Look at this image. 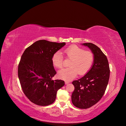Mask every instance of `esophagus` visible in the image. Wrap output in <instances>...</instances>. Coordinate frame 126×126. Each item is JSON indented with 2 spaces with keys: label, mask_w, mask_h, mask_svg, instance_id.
<instances>
[{
  "label": "esophagus",
  "mask_w": 126,
  "mask_h": 126,
  "mask_svg": "<svg viewBox=\"0 0 126 126\" xmlns=\"http://www.w3.org/2000/svg\"><path fill=\"white\" fill-rule=\"evenodd\" d=\"M65 84H66V85H67V84H69V82H67V81H65Z\"/></svg>",
  "instance_id": "esophagus-1"
}]
</instances>
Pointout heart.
Instances as JSON below:
<instances>
[{"label":"heart","mask_w":126,"mask_h":126,"mask_svg":"<svg viewBox=\"0 0 126 126\" xmlns=\"http://www.w3.org/2000/svg\"><path fill=\"white\" fill-rule=\"evenodd\" d=\"M70 59L69 67L62 69L58 72L59 77L66 81H70L75 78L78 73L80 75L85 74L93 63L94 56L89 50H85L79 46L73 45L65 49L62 52L57 51L52 55V64L57 68H61L63 63V57Z\"/></svg>","instance_id":"obj_1"}]
</instances>
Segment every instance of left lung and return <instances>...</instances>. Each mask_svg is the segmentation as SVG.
I'll return each instance as SVG.
<instances>
[{"instance_id": "left-lung-1", "label": "left lung", "mask_w": 126, "mask_h": 126, "mask_svg": "<svg viewBox=\"0 0 126 126\" xmlns=\"http://www.w3.org/2000/svg\"><path fill=\"white\" fill-rule=\"evenodd\" d=\"M93 53L94 60L91 67L84 76L72 82L75 90L71 101L76 107L87 109L100 101L107 88L110 69L107 57L101 49L91 43H82Z\"/></svg>"}]
</instances>
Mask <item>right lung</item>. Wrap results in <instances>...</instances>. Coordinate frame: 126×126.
<instances>
[{
  "label": "right lung",
  "instance_id": "1",
  "mask_svg": "<svg viewBox=\"0 0 126 126\" xmlns=\"http://www.w3.org/2000/svg\"><path fill=\"white\" fill-rule=\"evenodd\" d=\"M65 44L40 40L22 54L18 65V78L24 94L35 104L42 106L51 104L57 91L65 85L64 81L51 80L57 73L51 58Z\"/></svg>",
  "mask_w": 126,
  "mask_h": 126
}]
</instances>
